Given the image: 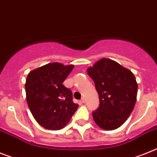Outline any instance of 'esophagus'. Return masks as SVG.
<instances>
[{"label": "esophagus", "instance_id": "obj_1", "mask_svg": "<svg viewBox=\"0 0 157 157\" xmlns=\"http://www.w3.org/2000/svg\"><path fill=\"white\" fill-rule=\"evenodd\" d=\"M81 102H82V103H85V102H86V100H85V98H82V99H81Z\"/></svg>", "mask_w": 157, "mask_h": 157}]
</instances>
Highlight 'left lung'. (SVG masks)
<instances>
[{
	"instance_id": "8db88e82",
	"label": "left lung",
	"mask_w": 157,
	"mask_h": 157,
	"mask_svg": "<svg viewBox=\"0 0 157 157\" xmlns=\"http://www.w3.org/2000/svg\"><path fill=\"white\" fill-rule=\"evenodd\" d=\"M98 94L99 106L93 118L100 128L113 130L128 119L134 108L137 83L134 75L109 59H101L87 69Z\"/></svg>"
}]
</instances>
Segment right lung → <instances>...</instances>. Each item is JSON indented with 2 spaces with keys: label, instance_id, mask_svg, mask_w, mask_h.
<instances>
[{
  "label": "right lung",
  "instance_id": "add662e5",
  "mask_svg": "<svg viewBox=\"0 0 157 157\" xmlns=\"http://www.w3.org/2000/svg\"><path fill=\"white\" fill-rule=\"evenodd\" d=\"M74 65L52 63L33 70L25 82L27 102L37 122L49 130H59L70 121L78 105L71 90L63 84Z\"/></svg>",
  "mask_w": 157,
  "mask_h": 157
}]
</instances>
